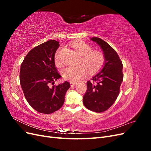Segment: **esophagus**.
<instances>
[{
	"label": "esophagus",
	"mask_w": 151,
	"mask_h": 151,
	"mask_svg": "<svg viewBox=\"0 0 151 151\" xmlns=\"http://www.w3.org/2000/svg\"><path fill=\"white\" fill-rule=\"evenodd\" d=\"M70 84L71 86H76L77 84V83H75V82H72V81L70 82Z\"/></svg>",
	"instance_id": "34e87169"
}]
</instances>
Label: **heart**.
Returning a JSON list of instances; mask_svg holds the SVG:
<instances>
[{"label":"heart","mask_w":151,"mask_h":151,"mask_svg":"<svg viewBox=\"0 0 151 151\" xmlns=\"http://www.w3.org/2000/svg\"><path fill=\"white\" fill-rule=\"evenodd\" d=\"M72 47L82 56L81 65L78 66H68L62 70L63 77L66 80L77 82L86 74H94L102 67L104 63V57L102 52L98 50H93L92 47L84 42H76L72 43ZM59 49L55 55V62L58 65L61 64Z\"/></svg>","instance_id":"obj_1"}]
</instances>
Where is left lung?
<instances>
[{"label": "left lung", "instance_id": "8db88e82", "mask_svg": "<svg viewBox=\"0 0 151 151\" xmlns=\"http://www.w3.org/2000/svg\"><path fill=\"white\" fill-rule=\"evenodd\" d=\"M91 40L101 48L104 63L101 69L93 77V81L87 82L83 103L89 110L101 113L111 107L119 94L123 79V65L115 50L106 42L97 37Z\"/></svg>", "mask_w": 151, "mask_h": 151}]
</instances>
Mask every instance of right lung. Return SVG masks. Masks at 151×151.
Masks as SVG:
<instances>
[{"label":"right lung","mask_w":151,"mask_h":151,"mask_svg":"<svg viewBox=\"0 0 151 151\" xmlns=\"http://www.w3.org/2000/svg\"><path fill=\"white\" fill-rule=\"evenodd\" d=\"M58 42L49 40L35 47L27 54L21 65L20 84L24 96L36 111L50 114L63 104L70 84L65 81L50 87L60 79L55 64V54Z\"/></svg>","instance_id":"1"}]
</instances>
